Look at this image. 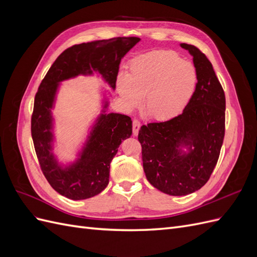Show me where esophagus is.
Wrapping results in <instances>:
<instances>
[{"instance_id":"34e87169","label":"esophagus","mask_w":257,"mask_h":257,"mask_svg":"<svg viewBox=\"0 0 257 257\" xmlns=\"http://www.w3.org/2000/svg\"><path fill=\"white\" fill-rule=\"evenodd\" d=\"M141 122H139L138 120H133V135L134 136H137L138 135V132H139V128H141Z\"/></svg>"}]
</instances>
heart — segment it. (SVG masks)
I'll use <instances>...</instances> for the list:
<instances>
[{
    "label": "heart",
    "instance_id": "b5f03b06",
    "mask_svg": "<svg viewBox=\"0 0 257 257\" xmlns=\"http://www.w3.org/2000/svg\"><path fill=\"white\" fill-rule=\"evenodd\" d=\"M197 71L173 50H154L130 62L127 75L116 78V90L131 109L144 99V111L160 122L180 115L197 87Z\"/></svg>",
    "mask_w": 257,
    "mask_h": 257
}]
</instances>
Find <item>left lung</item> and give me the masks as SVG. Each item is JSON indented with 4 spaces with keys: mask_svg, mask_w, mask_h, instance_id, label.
Wrapping results in <instances>:
<instances>
[{
    "mask_svg": "<svg viewBox=\"0 0 257 257\" xmlns=\"http://www.w3.org/2000/svg\"><path fill=\"white\" fill-rule=\"evenodd\" d=\"M180 46L197 71L195 93L177 118L143 125L138 133L148 181L173 196L188 195L207 183L225 134V94L211 62L195 46Z\"/></svg>",
    "mask_w": 257,
    "mask_h": 257,
    "instance_id": "8db88e82",
    "label": "left lung"
}]
</instances>
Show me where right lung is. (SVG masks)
<instances>
[{"label":"right lung","instance_id":"right-lung-1","mask_svg":"<svg viewBox=\"0 0 257 257\" xmlns=\"http://www.w3.org/2000/svg\"><path fill=\"white\" fill-rule=\"evenodd\" d=\"M141 41L139 37H114L74 45L62 52L41 82L34 99L31 133L44 176L52 188L69 199L97 195L109 182L110 162L122 141L132 135V120L121 113H107L105 100L81 151L72 164L62 166L54 157L53 116L60 82L79 75L96 73L114 90L122 58Z\"/></svg>","mask_w":257,"mask_h":257}]
</instances>
